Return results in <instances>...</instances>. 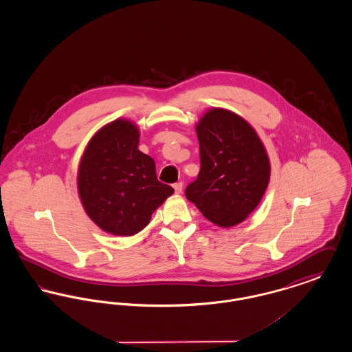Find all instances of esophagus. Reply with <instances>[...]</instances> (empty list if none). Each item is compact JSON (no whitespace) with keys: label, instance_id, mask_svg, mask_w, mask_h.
<instances>
[{"label":"esophagus","instance_id":"obj_1","mask_svg":"<svg viewBox=\"0 0 352 352\" xmlns=\"http://www.w3.org/2000/svg\"><path fill=\"white\" fill-rule=\"evenodd\" d=\"M173 187H174V190H175L177 194H181L182 190H184V184H182V182H177V184H174Z\"/></svg>","mask_w":352,"mask_h":352}]
</instances>
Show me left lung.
<instances>
[{
  "mask_svg": "<svg viewBox=\"0 0 352 352\" xmlns=\"http://www.w3.org/2000/svg\"><path fill=\"white\" fill-rule=\"evenodd\" d=\"M201 170L186 187V198L220 227L247 218L261 201L270 165L251 125L230 111L214 108L197 126Z\"/></svg>",
  "mask_w": 352,
  "mask_h": 352,
  "instance_id": "obj_1",
  "label": "left lung"
}]
</instances>
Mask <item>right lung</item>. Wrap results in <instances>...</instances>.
<instances>
[{
  "mask_svg": "<svg viewBox=\"0 0 352 352\" xmlns=\"http://www.w3.org/2000/svg\"><path fill=\"white\" fill-rule=\"evenodd\" d=\"M140 132L126 120L104 126L89 141L78 174L84 210L101 230L131 236L174 192L157 178L153 158L138 151Z\"/></svg>",
  "mask_w": 352,
  "mask_h": 352,
  "instance_id": "right-lung-1",
  "label": "right lung"
}]
</instances>
